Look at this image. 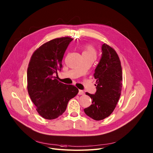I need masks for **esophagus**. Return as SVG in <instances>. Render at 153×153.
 <instances>
[{
  "instance_id": "esophagus-1",
  "label": "esophagus",
  "mask_w": 153,
  "mask_h": 153,
  "mask_svg": "<svg viewBox=\"0 0 153 153\" xmlns=\"http://www.w3.org/2000/svg\"><path fill=\"white\" fill-rule=\"evenodd\" d=\"M78 94H79V95H82V94H84V91H83V90H79V93H78Z\"/></svg>"
}]
</instances>
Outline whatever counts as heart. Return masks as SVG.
<instances>
[{"label": "heart", "mask_w": 153, "mask_h": 153, "mask_svg": "<svg viewBox=\"0 0 153 153\" xmlns=\"http://www.w3.org/2000/svg\"><path fill=\"white\" fill-rule=\"evenodd\" d=\"M83 53H88V54L96 55V51L92 46L88 45L85 46V50L84 52H83Z\"/></svg>", "instance_id": "b5f03b06"}]
</instances>
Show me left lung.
<instances>
[{"label": "left lung", "instance_id": "obj_1", "mask_svg": "<svg viewBox=\"0 0 153 153\" xmlns=\"http://www.w3.org/2000/svg\"><path fill=\"white\" fill-rule=\"evenodd\" d=\"M96 79L94 94L86 93L92 104L84 109L87 115L94 120L108 117L116 107L122 89V68L120 58L112 47L102 46V57L93 74Z\"/></svg>", "mask_w": 153, "mask_h": 153}]
</instances>
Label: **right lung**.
Segmentation results:
<instances>
[{"instance_id": "right-lung-1", "label": "right lung", "mask_w": 153, "mask_h": 153, "mask_svg": "<svg viewBox=\"0 0 153 153\" xmlns=\"http://www.w3.org/2000/svg\"><path fill=\"white\" fill-rule=\"evenodd\" d=\"M73 39L69 36L52 39L39 47L30 58L27 90L38 113L45 119L53 120L62 115L69 101L79 92L75 86L57 80L64 53Z\"/></svg>"}]
</instances>
